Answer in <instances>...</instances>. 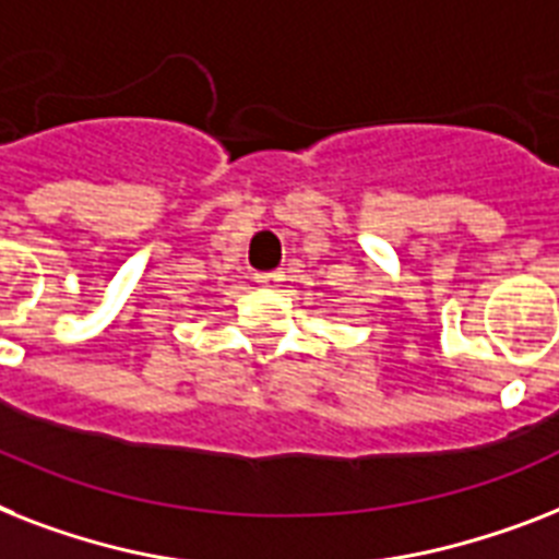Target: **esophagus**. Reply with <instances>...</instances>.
Here are the masks:
<instances>
[{
  "label": "esophagus",
  "mask_w": 559,
  "mask_h": 559,
  "mask_svg": "<svg viewBox=\"0 0 559 559\" xmlns=\"http://www.w3.org/2000/svg\"><path fill=\"white\" fill-rule=\"evenodd\" d=\"M255 281H258V284H261V287L275 289L281 284V281H284V272H258Z\"/></svg>",
  "instance_id": "34e87169"
}]
</instances>
